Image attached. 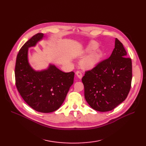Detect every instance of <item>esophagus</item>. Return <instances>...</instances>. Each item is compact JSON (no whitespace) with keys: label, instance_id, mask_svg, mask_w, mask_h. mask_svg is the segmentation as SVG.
<instances>
[{"label":"esophagus","instance_id":"obj_1","mask_svg":"<svg viewBox=\"0 0 146 146\" xmlns=\"http://www.w3.org/2000/svg\"><path fill=\"white\" fill-rule=\"evenodd\" d=\"M76 76H78V78H79V79H82V72H80V71H77L76 72Z\"/></svg>","mask_w":146,"mask_h":146}]
</instances>
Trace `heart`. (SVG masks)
<instances>
[{"mask_svg": "<svg viewBox=\"0 0 146 146\" xmlns=\"http://www.w3.org/2000/svg\"><path fill=\"white\" fill-rule=\"evenodd\" d=\"M98 45L95 42H90L83 51L84 54H87L96 49ZM103 56V53L101 50H98L93 52L90 55L82 59L80 61V64L82 68L84 70H89L94 68L96 67L98 64L100 62V61Z\"/></svg>", "mask_w": 146, "mask_h": 146, "instance_id": "b5f03b06", "label": "heart"}]
</instances>
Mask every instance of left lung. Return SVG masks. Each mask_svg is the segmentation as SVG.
<instances>
[{"label":"left lung","mask_w":146,"mask_h":146,"mask_svg":"<svg viewBox=\"0 0 146 146\" xmlns=\"http://www.w3.org/2000/svg\"><path fill=\"white\" fill-rule=\"evenodd\" d=\"M127 57L123 45L115 38L111 56L86 72L82 81L85 99L92 108L110 111L127 98L132 80L131 59Z\"/></svg>","instance_id":"8db88e82"}]
</instances>
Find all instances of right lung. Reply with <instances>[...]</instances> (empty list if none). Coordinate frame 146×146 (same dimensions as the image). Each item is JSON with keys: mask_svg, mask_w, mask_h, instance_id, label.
<instances>
[{"mask_svg": "<svg viewBox=\"0 0 146 146\" xmlns=\"http://www.w3.org/2000/svg\"><path fill=\"white\" fill-rule=\"evenodd\" d=\"M44 37L42 33L36 34L22 46L17 55L15 75L17 89L25 102L38 112L50 113L63 103L73 83L74 73H64L51 64L41 71L30 66L28 48Z\"/></svg>", "mask_w": 146, "mask_h": 146, "instance_id": "add662e5", "label": "right lung"}]
</instances>
